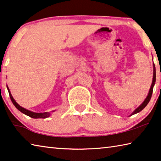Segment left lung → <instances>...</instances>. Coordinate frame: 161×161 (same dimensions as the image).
Returning <instances> with one entry per match:
<instances>
[{"label":"left lung","mask_w":161,"mask_h":161,"mask_svg":"<svg viewBox=\"0 0 161 161\" xmlns=\"http://www.w3.org/2000/svg\"><path fill=\"white\" fill-rule=\"evenodd\" d=\"M153 81H152V84H151V88L149 90V92L148 93V96H147V98L144 100V101L143 102V103L141 104V106H139L134 111V112L131 114V115H133L134 114H136L137 113H139L140 111L142 110L144 108L147 106V104L148 103V102L150 101L151 100V96H152V93H153V86H154V84L156 83V68H155V65L153 63Z\"/></svg>","instance_id":"obj_1"}]
</instances>
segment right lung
<instances>
[{"instance_id": "right-lung-1", "label": "right lung", "mask_w": 161, "mask_h": 161, "mask_svg": "<svg viewBox=\"0 0 161 161\" xmlns=\"http://www.w3.org/2000/svg\"><path fill=\"white\" fill-rule=\"evenodd\" d=\"M7 89L8 90V92H9L10 99H11L12 102H13V103L14 104V106H15L20 111V112L24 113L25 115L30 116L32 118H36H36H48V117L51 115L50 113H48V112H46V113H34V112H32V111L25 109V108H22V106H20L15 101H14V99L13 98V96L11 95L10 89L8 87V86H7ZM53 112H54V111H53Z\"/></svg>"}]
</instances>
